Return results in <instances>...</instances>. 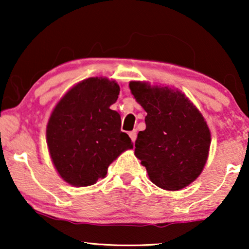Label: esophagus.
<instances>
[{"label":"esophagus","mask_w":249,"mask_h":249,"mask_svg":"<svg viewBox=\"0 0 249 249\" xmlns=\"http://www.w3.org/2000/svg\"><path fill=\"white\" fill-rule=\"evenodd\" d=\"M129 137L131 138V141H132V142H135V141H136V138H137V130H132V131H130L129 132Z\"/></svg>","instance_id":"1"}]
</instances>
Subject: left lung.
Masks as SVG:
<instances>
[{"label": "left lung", "instance_id": "obj_1", "mask_svg": "<svg viewBox=\"0 0 249 249\" xmlns=\"http://www.w3.org/2000/svg\"><path fill=\"white\" fill-rule=\"evenodd\" d=\"M131 94L147 115L139 131L135 155L149 180L177 192L195 181L209 158L211 131L203 114L181 90L130 81Z\"/></svg>", "mask_w": 249, "mask_h": 249}]
</instances>
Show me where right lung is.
Masks as SVG:
<instances>
[{"mask_svg":"<svg viewBox=\"0 0 249 249\" xmlns=\"http://www.w3.org/2000/svg\"><path fill=\"white\" fill-rule=\"evenodd\" d=\"M115 80L90 77L71 87L57 102L46 125V142L54 168L73 187L105 178L118 156L132 148L121 131V117L110 107L118 100Z\"/></svg>","mask_w":249,"mask_h":249,"instance_id":"1","label":"right lung"}]
</instances>
